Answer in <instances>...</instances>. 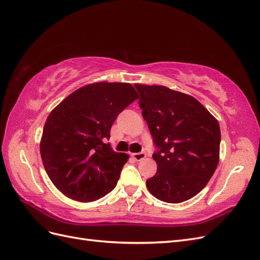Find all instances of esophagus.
<instances>
[{
    "label": "esophagus",
    "instance_id": "1",
    "mask_svg": "<svg viewBox=\"0 0 260 260\" xmlns=\"http://www.w3.org/2000/svg\"><path fill=\"white\" fill-rule=\"evenodd\" d=\"M131 156H132L133 158H135L137 161L142 160V159H144L145 157H146L145 153H133V154H131Z\"/></svg>",
    "mask_w": 260,
    "mask_h": 260
}]
</instances>
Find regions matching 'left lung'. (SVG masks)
Masks as SVG:
<instances>
[{
    "instance_id": "8db88e82",
    "label": "left lung",
    "mask_w": 260,
    "mask_h": 260,
    "mask_svg": "<svg viewBox=\"0 0 260 260\" xmlns=\"http://www.w3.org/2000/svg\"><path fill=\"white\" fill-rule=\"evenodd\" d=\"M139 104L157 146L154 177L146 181L149 193L178 204L199 194L219 162L220 127L200 102L164 85L135 84Z\"/></svg>"
}]
</instances>
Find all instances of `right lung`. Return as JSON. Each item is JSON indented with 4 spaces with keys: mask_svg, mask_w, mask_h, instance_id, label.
I'll return each instance as SVG.
<instances>
[{
    "mask_svg": "<svg viewBox=\"0 0 260 260\" xmlns=\"http://www.w3.org/2000/svg\"><path fill=\"white\" fill-rule=\"evenodd\" d=\"M139 99L130 83L96 82L76 90L50 113L40 142L46 174L78 202H94L116 186L129 155L107 140L117 116Z\"/></svg>",
    "mask_w": 260,
    "mask_h": 260,
    "instance_id": "right-lung-1",
    "label": "right lung"
}]
</instances>
